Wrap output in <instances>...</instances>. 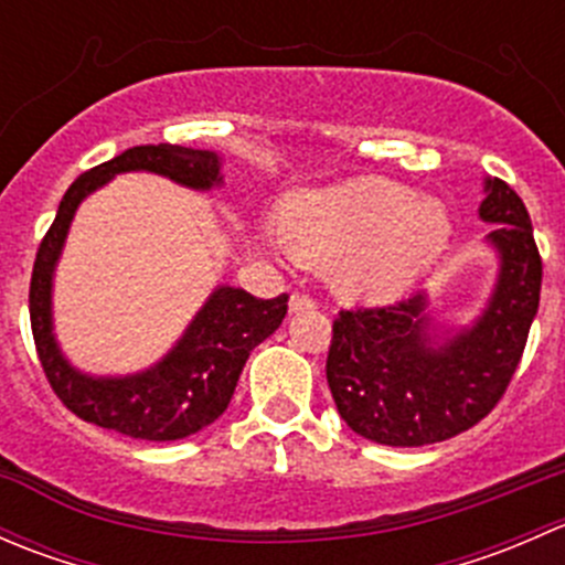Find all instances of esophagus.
Returning <instances> with one entry per match:
<instances>
[{
  "label": "esophagus",
  "instance_id": "1",
  "mask_svg": "<svg viewBox=\"0 0 565 565\" xmlns=\"http://www.w3.org/2000/svg\"><path fill=\"white\" fill-rule=\"evenodd\" d=\"M311 306H315V300H311L309 295L303 292L289 295V311H303V309H311Z\"/></svg>",
  "mask_w": 565,
  "mask_h": 565
}]
</instances>
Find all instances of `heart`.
Returning <instances> with one entry per match:
<instances>
[{"label": "heart", "instance_id": "heart-1", "mask_svg": "<svg viewBox=\"0 0 565 565\" xmlns=\"http://www.w3.org/2000/svg\"><path fill=\"white\" fill-rule=\"evenodd\" d=\"M281 254L335 256V281L352 298L388 300L418 281L448 246L451 218L435 199L385 177H352L289 196L281 226L265 232Z\"/></svg>", "mask_w": 565, "mask_h": 565}]
</instances>
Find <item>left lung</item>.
Returning <instances> with one entry per match:
<instances>
[{"label":"left lung","mask_w":565,"mask_h":565,"mask_svg":"<svg viewBox=\"0 0 565 565\" xmlns=\"http://www.w3.org/2000/svg\"><path fill=\"white\" fill-rule=\"evenodd\" d=\"M483 193L478 215L494 224L487 243L500 267L472 324L437 330L426 295L333 319L324 374L355 435L393 448L443 443L487 418L509 388L539 311L541 256L514 188L494 177Z\"/></svg>","instance_id":"obj_1"}]
</instances>
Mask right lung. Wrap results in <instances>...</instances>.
Returning <instances> with one entry per match:
<instances>
[{"instance_id": "right-lung-1", "label": "right lung", "mask_w": 565, "mask_h": 565, "mask_svg": "<svg viewBox=\"0 0 565 565\" xmlns=\"http://www.w3.org/2000/svg\"><path fill=\"white\" fill-rule=\"evenodd\" d=\"M122 172L161 174L193 191H210L224 182L215 152L180 145L130 147L84 172L62 196L54 224L38 248L30 284L32 335L51 388L78 418L134 440H182L224 415L250 350L276 333L287 315V295L262 300L246 289L218 287L156 366L125 377H93L71 366L56 344L51 319L54 267L78 204Z\"/></svg>"}]
</instances>
